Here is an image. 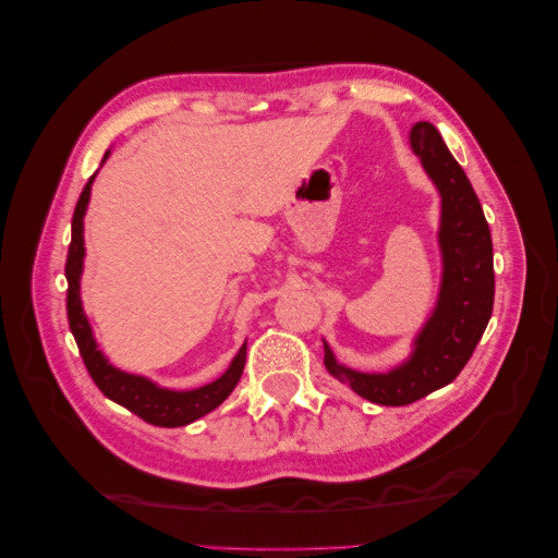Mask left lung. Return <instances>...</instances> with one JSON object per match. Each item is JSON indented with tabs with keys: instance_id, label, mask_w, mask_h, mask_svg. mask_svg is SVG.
I'll use <instances>...</instances> for the list:
<instances>
[{
	"instance_id": "left-lung-1",
	"label": "left lung",
	"mask_w": 558,
	"mask_h": 558,
	"mask_svg": "<svg viewBox=\"0 0 558 558\" xmlns=\"http://www.w3.org/2000/svg\"><path fill=\"white\" fill-rule=\"evenodd\" d=\"M412 150L442 197L437 242L442 253V283L435 310L414 337L410 359L388 373H359L337 363L324 340L328 373L361 398L400 408L437 391L459 377L494 312V244L477 193L453 160L442 134L418 121L410 132Z\"/></svg>"
}]
</instances>
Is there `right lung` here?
<instances>
[{
	"label": "right lung",
	"mask_w": 558,
	"mask_h": 558,
	"mask_svg": "<svg viewBox=\"0 0 558 558\" xmlns=\"http://www.w3.org/2000/svg\"><path fill=\"white\" fill-rule=\"evenodd\" d=\"M107 158H109V150L105 154L102 162ZM95 174L88 179L86 189H83L76 202L74 218H72V244H70V253H66V265H64L66 318H70V328L78 344L81 359L86 363L88 373L99 391L116 404H123L125 410L144 418L146 424H154L160 428L189 426L195 418L216 410L218 404L232 393V388L238 386L246 363V344L238 351V356L232 359L230 367L221 377L211 384L193 388V391H172V388H162L146 377L123 373V369L113 367L107 361L105 353L97 349L88 316L81 305V272H83V258H86V246H83V216H86V209H88Z\"/></svg>",
	"instance_id": "right-lung-1"
}]
</instances>
